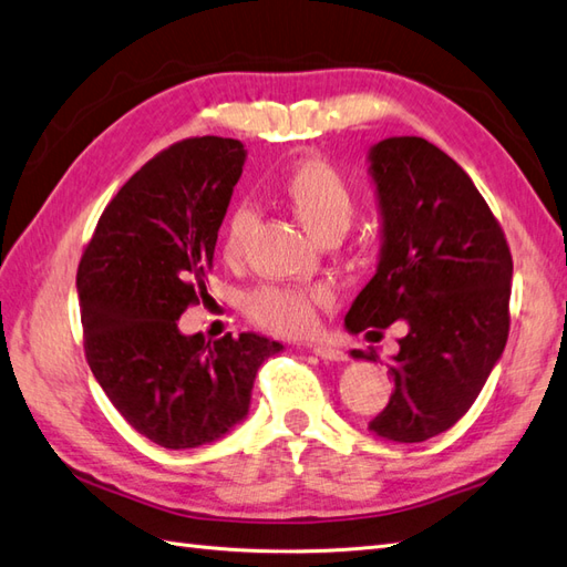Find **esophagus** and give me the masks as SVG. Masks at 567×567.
<instances>
[{
    "mask_svg": "<svg viewBox=\"0 0 567 567\" xmlns=\"http://www.w3.org/2000/svg\"><path fill=\"white\" fill-rule=\"evenodd\" d=\"M312 353L324 358V361H343L347 358V353H343L341 349H331V347H322V343H317V347H312Z\"/></svg>",
    "mask_w": 567,
    "mask_h": 567,
    "instance_id": "1",
    "label": "esophagus"
}]
</instances>
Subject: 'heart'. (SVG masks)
Returning <instances> with one entry per match:
<instances>
[{
  "mask_svg": "<svg viewBox=\"0 0 567 567\" xmlns=\"http://www.w3.org/2000/svg\"><path fill=\"white\" fill-rule=\"evenodd\" d=\"M274 199L293 214L317 240H337L355 214V187L339 165L322 156L300 158L274 187ZM255 226L247 206L233 209L224 233V257L238 261L245 255ZM329 302L322 286L265 284L247 296L245 310L261 329L284 337L308 334L317 324L320 308Z\"/></svg>",
  "mask_w": 567,
  "mask_h": 567,
  "instance_id": "1",
  "label": "heart"
}]
</instances>
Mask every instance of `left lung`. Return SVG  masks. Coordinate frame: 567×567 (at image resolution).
<instances>
[{
  "instance_id": "obj_1",
  "label": "left lung",
  "mask_w": 567,
  "mask_h": 567,
  "mask_svg": "<svg viewBox=\"0 0 567 567\" xmlns=\"http://www.w3.org/2000/svg\"><path fill=\"white\" fill-rule=\"evenodd\" d=\"M384 245L378 274L347 315L358 334L396 339L394 392L370 431L394 443H423L472 409L509 334L513 255L505 233L457 161L421 136L372 146ZM353 358L375 353L353 351Z\"/></svg>"
}]
</instances>
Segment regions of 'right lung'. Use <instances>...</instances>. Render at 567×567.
<instances>
[{"mask_svg": "<svg viewBox=\"0 0 567 567\" xmlns=\"http://www.w3.org/2000/svg\"><path fill=\"white\" fill-rule=\"evenodd\" d=\"M243 163V144L224 136L161 151L110 199L79 261L93 375L136 433L168 450L212 443L243 421L259 365L284 349L252 331L206 341L177 329L206 296Z\"/></svg>", "mask_w": 567, "mask_h": 567, "instance_id": "obj_1", "label": "right lung"}]
</instances>
